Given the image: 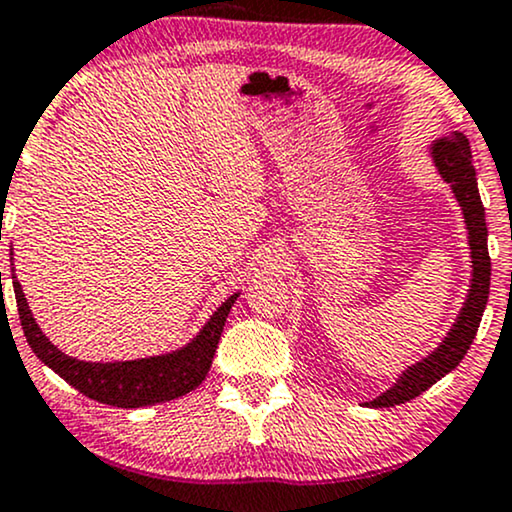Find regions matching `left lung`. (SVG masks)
<instances>
[{"instance_id":"left-lung-1","label":"left lung","mask_w":512,"mask_h":512,"mask_svg":"<svg viewBox=\"0 0 512 512\" xmlns=\"http://www.w3.org/2000/svg\"><path fill=\"white\" fill-rule=\"evenodd\" d=\"M433 166L438 175L450 185L452 195L460 204L464 226H467L469 240V257H472V279H469V291L464 298L460 315H457L455 325L445 334V339L426 358L416 361L414 366L399 373L395 385L385 390L383 395L366 402V407L383 409L397 407V404L409 402V399L419 397L428 387L436 385L440 378L457 368L467 349L472 346L477 337L481 315H484L486 301H489V286H491V257H489V228H486L484 204H481L477 173L472 166V151L469 142L462 132H452L450 137L438 139L431 146Z\"/></svg>"}]
</instances>
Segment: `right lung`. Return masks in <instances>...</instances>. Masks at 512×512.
<instances>
[{"mask_svg":"<svg viewBox=\"0 0 512 512\" xmlns=\"http://www.w3.org/2000/svg\"><path fill=\"white\" fill-rule=\"evenodd\" d=\"M11 281H14L23 334H26L35 356L45 366L55 370L60 378L67 380L74 390H79L81 395L122 409H139L149 407V404L170 402V399H178L202 385L211 368V361H214L226 317L240 296V293H233L231 298H226L216 308V313L204 322L202 330L190 339V344L180 346V349L161 356L134 358V361L91 363L62 354L45 337L38 322H35L31 308H28L19 279L11 274Z\"/></svg>","mask_w":512,"mask_h":512,"instance_id":"right-lung-1","label":"right lung"}]
</instances>
